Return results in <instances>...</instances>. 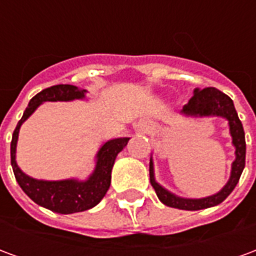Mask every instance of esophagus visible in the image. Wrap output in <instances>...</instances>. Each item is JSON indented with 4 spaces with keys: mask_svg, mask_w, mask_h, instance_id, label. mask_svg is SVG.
Returning <instances> with one entry per match:
<instances>
[{
    "mask_svg": "<svg viewBox=\"0 0 256 256\" xmlns=\"http://www.w3.org/2000/svg\"><path fill=\"white\" fill-rule=\"evenodd\" d=\"M148 128H150V126H148V124H146V123H145V122L140 123L138 128H137V133H140V134L146 133V130H148Z\"/></svg>",
    "mask_w": 256,
    "mask_h": 256,
    "instance_id": "esophagus-1",
    "label": "esophagus"
}]
</instances>
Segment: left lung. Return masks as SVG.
Returning <instances> with one entry per match:
<instances>
[{
  "instance_id": "obj_1",
  "label": "left lung",
  "mask_w": 256,
  "mask_h": 256,
  "mask_svg": "<svg viewBox=\"0 0 256 256\" xmlns=\"http://www.w3.org/2000/svg\"><path fill=\"white\" fill-rule=\"evenodd\" d=\"M184 116L190 118H224L228 120L229 126V134L232 137V145L234 146V160L232 163L230 176L228 182L224 185V188L220 192L214 193L211 196L200 198H181L176 193L170 192L168 189L162 186L155 178V166L154 159L150 156V185L155 189L158 198L162 203L168 207L180 210H188V211H196V210L208 208L222 203L236 188L237 182L240 180L244 166H246V134L244 128L238 119L234 104L229 96L222 93L220 90L215 88H206V89H194L193 97L185 104L180 112Z\"/></svg>"
}]
</instances>
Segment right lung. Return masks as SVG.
Segmentation results:
<instances>
[{
    "instance_id": "obj_1",
    "label": "right lung",
    "mask_w": 256,
    "mask_h": 256,
    "mask_svg": "<svg viewBox=\"0 0 256 256\" xmlns=\"http://www.w3.org/2000/svg\"><path fill=\"white\" fill-rule=\"evenodd\" d=\"M88 90L79 89L74 84H56L44 89L28 102L23 116L18 123L10 142V164L14 168L16 181L28 198L41 207L58 214H74L93 208L106 196L111 185V172L119 152L128 145V137H118L106 141L97 150L94 158V170L86 180L67 178L58 181L36 180L26 172L16 162V146L19 140L22 124L36 112L42 102L46 101H74L86 100Z\"/></svg>"
}]
</instances>
